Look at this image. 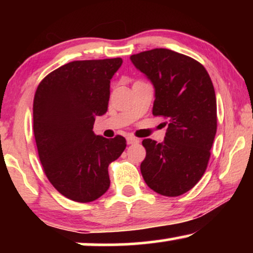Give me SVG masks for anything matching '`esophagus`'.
<instances>
[{"instance_id":"obj_1","label":"esophagus","mask_w":253,"mask_h":253,"mask_svg":"<svg viewBox=\"0 0 253 253\" xmlns=\"http://www.w3.org/2000/svg\"><path fill=\"white\" fill-rule=\"evenodd\" d=\"M126 143L129 145L138 144V143H139V139H138V138H136V137H133V136H129L126 138Z\"/></svg>"}]
</instances>
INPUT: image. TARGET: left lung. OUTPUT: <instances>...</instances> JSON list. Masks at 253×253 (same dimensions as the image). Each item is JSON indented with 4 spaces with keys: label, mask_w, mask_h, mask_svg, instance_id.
Listing matches in <instances>:
<instances>
[{
    "label": "left lung",
    "mask_w": 253,
    "mask_h": 253,
    "mask_svg": "<svg viewBox=\"0 0 253 253\" xmlns=\"http://www.w3.org/2000/svg\"><path fill=\"white\" fill-rule=\"evenodd\" d=\"M154 86L153 115L168 120L162 143L143 140L140 171L146 184L166 197L191 190L205 172L216 133V98L198 61L166 48L131 55Z\"/></svg>",
    "instance_id": "left-lung-1"
}]
</instances>
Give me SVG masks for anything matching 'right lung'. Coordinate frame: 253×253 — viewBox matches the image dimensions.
Returning a JSON list of instances; mask_svg holds the SVG:
<instances>
[{
    "instance_id": "add662e5",
    "label": "right lung",
    "mask_w": 253,
    "mask_h": 253,
    "mask_svg": "<svg viewBox=\"0 0 253 253\" xmlns=\"http://www.w3.org/2000/svg\"><path fill=\"white\" fill-rule=\"evenodd\" d=\"M122 58L74 61L47 75L33 101V131L47 178L61 195L89 203L109 189L108 166L123 153L122 136L93 132L108 109L110 79Z\"/></svg>"
}]
</instances>
